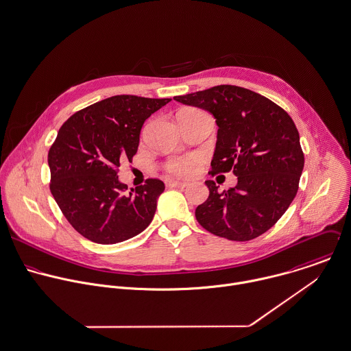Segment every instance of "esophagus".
I'll return each instance as SVG.
<instances>
[{
	"mask_svg": "<svg viewBox=\"0 0 351 351\" xmlns=\"http://www.w3.org/2000/svg\"><path fill=\"white\" fill-rule=\"evenodd\" d=\"M168 187H173V189H186L189 186V183L186 182H178V180H169L167 183Z\"/></svg>",
	"mask_w": 351,
	"mask_h": 351,
	"instance_id": "obj_1",
	"label": "esophagus"
}]
</instances>
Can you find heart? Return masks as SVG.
<instances>
[{"mask_svg":"<svg viewBox=\"0 0 351 351\" xmlns=\"http://www.w3.org/2000/svg\"><path fill=\"white\" fill-rule=\"evenodd\" d=\"M198 167V158L194 156H189V157H182V158H176L172 161H168L167 164H164V169L175 176H191Z\"/></svg>","mask_w":351,"mask_h":351,"instance_id":"1","label":"heart"}]
</instances>
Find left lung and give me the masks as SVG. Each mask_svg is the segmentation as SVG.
<instances>
[{
  "instance_id": "1",
  "label": "left lung",
  "mask_w": 351,
  "mask_h": 351,
  "mask_svg": "<svg viewBox=\"0 0 351 351\" xmlns=\"http://www.w3.org/2000/svg\"><path fill=\"white\" fill-rule=\"evenodd\" d=\"M208 110L218 134L211 176L233 172L237 186L218 191L206 180L209 198L195 209L197 221L215 236L248 241L267 232L294 199L304 168L298 130L270 99L236 85H217L175 96Z\"/></svg>"
}]
</instances>
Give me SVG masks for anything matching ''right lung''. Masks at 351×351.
<instances>
[{"label":"right lung","instance_id":"add662e5","mask_svg":"<svg viewBox=\"0 0 351 351\" xmlns=\"http://www.w3.org/2000/svg\"><path fill=\"white\" fill-rule=\"evenodd\" d=\"M171 99L118 95L73 114L49 150L50 191L71 226L97 244L134 237L153 219L165 186L149 178L128 194L121 160H133L143 122Z\"/></svg>","mask_w":351,"mask_h":351}]
</instances>
